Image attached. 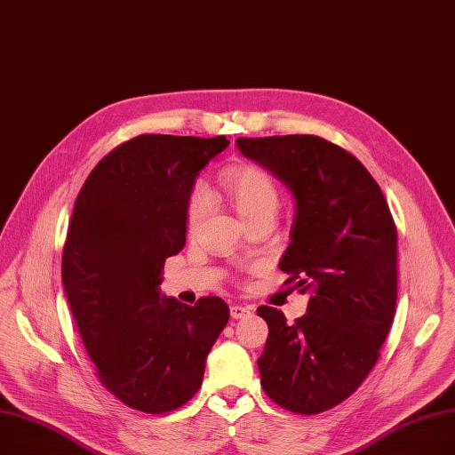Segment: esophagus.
I'll use <instances>...</instances> for the list:
<instances>
[{
  "instance_id": "obj_1",
  "label": "esophagus",
  "mask_w": 455,
  "mask_h": 455,
  "mask_svg": "<svg viewBox=\"0 0 455 455\" xmlns=\"http://www.w3.org/2000/svg\"><path fill=\"white\" fill-rule=\"evenodd\" d=\"M251 314V308L249 307H242V305H232L230 307V315L234 320H240V318H245V315Z\"/></svg>"
}]
</instances>
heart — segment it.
<instances>
[{"label":"heart","instance_id":"heart-1","mask_svg":"<svg viewBox=\"0 0 455 455\" xmlns=\"http://www.w3.org/2000/svg\"><path fill=\"white\" fill-rule=\"evenodd\" d=\"M221 186L230 196L234 210L247 223L260 215H275L279 208V191L271 176L252 165L227 169L221 174ZM210 206L206 189L196 188L188 204V227L193 230L201 225Z\"/></svg>","mask_w":455,"mask_h":455}]
</instances>
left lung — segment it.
Segmentation results:
<instances>
[{
	"label": "left lung",
	"instance_id": "obj_1",
	"mask_svg": "<svg viewBox=\"0 0 455 455\" xmlns=\"http://www.w3.org/2000/svg\"><path fill=\"white\" fill-rule=\"evenodd\" d=\"M235 145L293 196L279 267L308 293L295 323L273 307L256 310L269 327L260 383L288 411L322 412L351 396L379 357L396 308V227L366 167L322 137H238Z\"/></svg>",
	"mask_w": 455,
	"mask_h": 455
}]
</instances>
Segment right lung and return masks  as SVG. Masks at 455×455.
<instances>
[{"mask_svg": "<svg viewBox=\"0 0 455 455\" xmlns=\"http://www.w3.org/2000/svg\"><path fill=\"white\" fill-rule=\"evenodd\" d=\"M225 135L150 133L116 147L77 195L63 251V286L102 385L128 407L167 412L199 390L230 312L162 293L165 259L186 245L196 176Z\"/></svg>", "mask_w": 455, "mask_h": 455, "instance_id": "obj_1", "label": "right lung"}]
</instances>
